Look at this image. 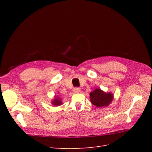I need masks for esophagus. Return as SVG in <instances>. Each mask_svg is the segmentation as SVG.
Here are the masks:
<instances>
[{"label":"esophagus","instance_id":"obj_1","mask_svg":"<svg viewBox=\"0 0 152 152\" xmlns=\"http://www.w3.org/2000/svg\"><path fill=\"white\" fill-rule=\"evenodd\" d=\"M80 91H81V89L80 88H79V87H75V88L73 89V92L75 93H79L80 92Z\"/></svg>","mask_w":152,"mask_h":152}]
</instances>
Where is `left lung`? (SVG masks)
Returning a JSON list of instances; mask_svg holds the SVG:
<instances>
[{"instance_id":"8db88e82","label":"left lung","mask_w":152,"mask_h":152,"mask_svg":"<svg viewBox=\"0 0 152 152\" xmlns=\"http://www.w3.org/2000/svg\"><path fill=\"white\" fill-rule=\"evenodd\" d=\"M90 98L94 105L100 108L108 105L113 100V95L111 93H105L100 89H96L90 93Z\"/></svg>"}]
</instances>
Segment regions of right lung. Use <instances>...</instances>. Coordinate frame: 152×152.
Returning <instances> with one entry per match:
<instances>
[{"label": "right lung", "mask_w": 152, "mask_h": 152, "mask_svg": "<svg viewBox=\"0 0 152 152\" xmlns=\"http://www.w3.org/2000/svg\"><path fill=\"white\" fill-rule=\"evenodd\" d=\"M61 103H62V102H61V101L60 100V99H58V98H56L54 100H53V102H52V104L53 105H61Z\"/></svg>", "instance_id": "obj_1"}]
</instances>
